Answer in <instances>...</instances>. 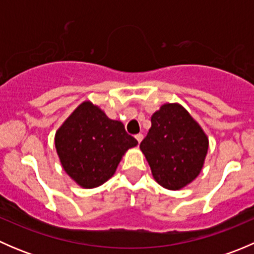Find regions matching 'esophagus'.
I'll return each mask as SVG.
<instances>
[{
  "label": "esophagus",
  "mask_w": 254,
  "mask_h": 254,
  "mask_svg": "<svg viewBox=\"0 0 254 254\" xmlns=\"http://www.w3.org/2000/svg\"><path fill=\"white\" fill-rule=\"evenodd\" d=\"M135 139L137 140V142H141L142 141V139H143V135L142 134H137V135H135Z\"/></svg>",
  "instance_id": "1"
}]
</instances>
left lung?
<instances>
[{
	"mask_svg": "<svg viewBox=\"0 0 254 254\" xmlns=\"http://www.w3.org/2000/svg\"><path fill=\"white\" fill-rule=\"evenodd\" d=\"M140 148L155 181L163 188L178 190L199 176L209 140L181 104L166 103L151 117V129Z\"/></svg>",
	"mask_w": 254,
	"mask_h": 254,
	"instance_id": "8db88e82",
	"label": "left lung"
}]
</instances>
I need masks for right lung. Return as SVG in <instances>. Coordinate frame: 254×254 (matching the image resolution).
<instances>
[{"mask_svg": "<svg viewBox=\"0 0 254 254\" xmlns=\"http://www.w3.org/2000/svg\"><path fill=\"white\" fill-rule=\"evenodd\" d=\"M137 141L124 124L91 102L81 103L55 134L63 168L82 188H96L115 173L123 155Z\"/></svg>", "mask_w": 254, "mask_h": 254, "instance_id": "1", "label": "right lung"}]
</instances>
